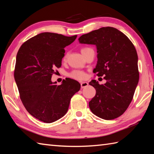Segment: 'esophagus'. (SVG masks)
<instances>
[{
    "label": "esophagus",
    "instance_id": "esophagus-1",
    "mask_svg": "<svg viewBox=\"0 0 154 154\" xmlns=\"http://www.w3.org/2000/svg\"><path fill=\"white\" fill-rule=\"evenodd\" d=\"M88 85H89V83H88L87 82H81V87L82 88H85L87 87Z\"/></svg>",
    "mask_w": 154,
    "mask_h": 154
}]
</instances>
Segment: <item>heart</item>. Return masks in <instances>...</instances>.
I'll return each mask as SVG.
<instances>
[{
    "instance_id": "heart-1",
    "label": "heart",
    "mask_w": 154,
    "mask_h": 154,
    "mask_svg": "<svg viewBox=\"0 0 154 154\" xmlns=\"http://www.w3.org/2000/svg\"><path fill=\"white\" fill-rule=\"evenodd\" d=\"M89 49H90V48H88V47H85L82 48L81 49V53L83 54L85 51L89 50ZM66 57L67 55H65L64 59L66 58ZM69 75L70 77L75 79H83L86 77V74L83 71H72L71 73H69Z\"/></svg>"
}]
</instances>
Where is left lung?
I'll return each instance as SVG.
<instances>
[{
	"mask_svg": "<svg viewBox=\"0 0 154 154\" xmlns=\"http://www.w3.org/2000/svg\"><path fill=\"white\" fill-rule=\"evenodd\" d=\"M81 44L95 45L97 64L93 73L104 77L106 83L92 80L96 94L89 103L94 114L112 120L125 112L133 99L139 81L138 54L125 34L113 27H103L83 34Z\"/></svg>",
	"mask_w": 154,
	"mask_h": 154,
	"instance_id": "1",
	"label": "left lung"
}]
</instances>
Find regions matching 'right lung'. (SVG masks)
Returning <instances> with one entry per match:
<instances>
[{
  "label": "right lung",
  "mask_w": 154,
  "mask_h": 154,
  "mask_svg": "<svg viewBox=\"0 0 154 154\" xmlns=\"http://www.w3.org/2000/svg\"><path fill=\"white\" fill-rule=\"evenodd\" d=\"M77 35L43 32L23 44L16 55L14 79L20 97L32 116L45 123L55 122L68 110L71 97L79 91L78 81L67 79L57 85L51 81L61 65L64 48Z\"/></svg>",
  "instance_id": "right-lung-1"
}]
</instances>
